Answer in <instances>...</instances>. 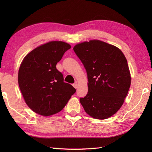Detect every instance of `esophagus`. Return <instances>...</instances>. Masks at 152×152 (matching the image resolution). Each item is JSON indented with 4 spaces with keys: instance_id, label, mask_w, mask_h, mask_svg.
Masks as SVG:
<instances>
[{
    "instance_id": "obj_1",
    "label": "esophagus",
    "mask_w": 152,
    "mask_h": 152,
    "mask_svg": "<svg viewBox=\"0 0 152 152\" xmlns=\"http://www.w3.org/2000/svg\"><path fill=\"white\" fill-rule=\"evenodd\" d=\"M73 86H74V88H76V89H77V88H78V83H74V84H73Z\"/></svg>"
}]
</instances>
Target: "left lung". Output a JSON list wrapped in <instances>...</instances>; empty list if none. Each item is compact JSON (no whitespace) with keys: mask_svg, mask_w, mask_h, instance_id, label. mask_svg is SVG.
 <instances>
[{"mask_svg":"<svg viewBox=\"0 0 152 152\" xmlns=\"http://www.w3.org/2000/svg\"><path fill=\"white\" fill-rule=\"evenodd\" d=\"M73 50L88 78V92L80 101L87 114L107 119L121 107L131 86L127 61L118 48L98 40L76 44Z\"/></svg>","mask_w":152,"mask_h":152,"instance_id":"8db88e82","label":"left lung"}]
</instances>
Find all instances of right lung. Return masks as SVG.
<instances>
[{
    "instance_id": "right-lung-1",
    "label": "right lung",
    "mask_w": 152,
    "mask_h": 152,
    "mask_svg": "<svg viewBox=\"0 0 152 152\" xmlns=\"http://www.w3.org/2000/svg\"><path fill=\"white\" fill-rule=\"evenodd\" d=\"M70 45L51 41L35 48L24 57L19 67L18 83L27 106L37 114H57L65 106L76 89L64 82L56 64Z\"/></svg>"
}]
</instances>
